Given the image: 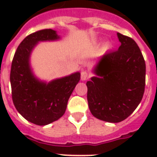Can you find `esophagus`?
<instances>
[{"mask_svg": "<svg viewBox=\"0 0 157 157\" xmlns=\"http://www.w3.org/2000/svg\"><path fill=\"white\" fill-rule=\"evenodd\" d=\"M90 74L89 73L88 71H81V80H82V81H86V80L89 79V78H90Z\"/></svg>", "mask_w": 157, "mask_h": 157, "instance_id": "34e87169", "label": "esophagus"}]
</instances>
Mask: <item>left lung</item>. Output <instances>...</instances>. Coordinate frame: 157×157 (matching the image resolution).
Masks as SVG:
<instances>
[{
    "mask_svg": "<svg viewBox=\"0 0 157 157\" xmlns=\"http://www.w3.org/2000/svg\"><path fill=\"white\" fill-rule=\"evenodd\" d=\"M121 43L102 57L94 76L87 81V100L94 117L117 123L126 119L141 102L145 90L146 64L131 37L117 33Z\"/></svg>",
    "mask_w": 157,
    "mask_h": 157,
    "instance_id": "obj_1",
    "label": "left lung"
}]
</instances>
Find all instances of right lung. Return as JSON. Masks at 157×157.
I'll list each match as a JSON object with an SVG mask.
<instances>
[{"label": "right lung", "instance_id": "obj_1", "mask_svg": "<svg viewBox=\"0 0 157 157\" xmlns=\"http://www.w3.org/2000/svg\"><path fill=\"white\" fill-rule=\"evenodd\" d=\"M52 29H42L27 36L13 55L10 69L11 94L14 107L27 121L38 125L55 121L64 114L67 101L81 78L79 72L50 83L34 77L29 56L38 41L59 39Z\"/></svg>", "mask_w": 157, "mask_h": 157}]
</instances>
